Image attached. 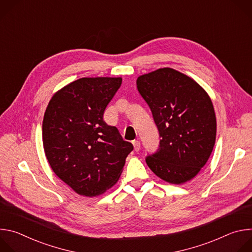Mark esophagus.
Instances as JSON below:
<instances>
[{"instance_id":"obj_1","label":"esophagus","mask_w":252,"mask_h":252,"mask_svg":"<svg viewBox=\"0 0 252 252\" xmlns=\"http://www.w3.org/2000/svg\"><path fill=\"white\" fill-rule=\"evenodd\" d=\"M132 145H133L134 151H135V152H138L139 149H140V142H139L138 140H134V141L132 142Z\"/></svg>"}]
</instances>
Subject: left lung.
I'll return each instance as SVG.
<instances>
[{
	"label": "left lung",
	"mask_w": 252,
	"mask_h": 252,
	"mask_svg": "<svg viewBox=\"0 0 252 252\" xmlns=\"http://www.w3.org/2000/svg\"><path fill=\"white\" fill-rule=\"evenodd\" d=\"M136 87L160 137L158 150L146 158L147 164L169 184L190 181L215 143L217 118L210 97L196 82L170 67L138 77Z\"/></svg>",
	"instance_id": "left-lung-1"
}]
</instances>
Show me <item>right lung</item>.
<instances>
[{"label":"right lung","mask_w":252,"mask_h":252,"mask_svg":"<svg viewBox=\"0 0 252 252\" xmlns=\"http://www.w3.org/2000/svg\"><path fill=\"white\" fill-rule=\"evenodd\" d=\"M122 78H82L51 98L43 121V143L54 172L85 196L112 188L133 150L103 113Z\"/></svg>","instance_id":"right-lung-1"}]
</instances>
